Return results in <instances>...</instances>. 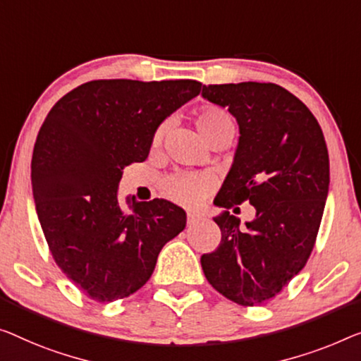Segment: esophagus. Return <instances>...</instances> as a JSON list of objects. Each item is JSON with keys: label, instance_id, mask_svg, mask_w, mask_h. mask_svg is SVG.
I'll return each instance as SVG.
<instances>
[{"label": "esophagus", "instance_id": "34e87169", "mask_svg": "<svg viewBox=\"0 0 361 361\" xmlns=\"http://www.w3.org/2000/svg\"><path fill=\"white\" fill-rule=\"evenodd\" d=\"M201 220H204V217H202V215L196 214V212H188V214H186V222H188V225H195V224H197V222H201Z\"/></svg>", "mask_w": 361, "mask_h": 361}]
</instances>
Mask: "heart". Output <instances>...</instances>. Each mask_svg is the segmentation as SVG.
I'll list each match as a JSON object with an SVG mask.
<instances>
[{"instance_id": "heart-1", "label": "heart", "mask_w": 361, "mask_h": 361, "mask_svg": "<svg viewBox=\"0 0 361 361\" xmlns=\"http://www.w3.org/2000/svg\"><path fill=\"white\" fill-rule=\"evenodd\" d=\"M196 126L206 142L212 139L224 136V134H233V120L227 110L220 109L217 105H204L196 113ZM169 123L164 121L152 136V146H160L164 141ZM207 183L201 176L196 175H175L164 183L165 196L181 206L192 207L197 206L206 196Z\"/></svg>"}]
</instances>
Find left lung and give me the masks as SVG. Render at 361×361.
Listing matches in <instances>:
<instances>
[{"label":"left lung","mask_w":361,"mask_h":361,"mask_svg":"<svg viewBox=\"0 0 361 361\" xmlns=\"http://www.w3.org/2000/svg\"><path fill=\"white\" fill-rule=\"evenodd\" d=\"M202 97L228 109L240 126L233 165L215 202L232 209L250 201L256 211L246 228L228 211L214 217L222 240L201 256L204 276L235 303L264 305L314 248L329 191L324 134L308 106L277 84H209Z\"/></svg>","instance_id":"8db88e82"}]
</instances>
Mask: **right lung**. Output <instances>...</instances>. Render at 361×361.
Segmentation results:
<instances>
[{
  "label": "right lung",
  "mask_w": 361,
  "mask_h": 361,
  "mask_svg": "<svg viewBox=\"0 0 361 361\" xmlns=\"http://www.w3.org/2000/svg\"><path fill=\"white\" fill-rule=\"evenodd\" d=\"M192 79H99L53 105L32 154V190L53 259L99 303L126 298L152 276L186 214L165 199L118 202L123 169L144 162L155 129L201 92Z\"/></svg>",
  "instance_id": "1"
}]
</instances>
